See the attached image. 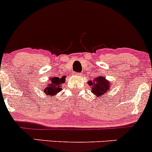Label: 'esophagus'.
Wrapping results in <instances>:
<instances>
[{
	"instance_id": "34e87169",
	"label": "esophagus",
	"mask_w": 152,
	"mask_h": 152,
	"mask_svg": "<svg viewBox=\"0 0 152 152\" xmlns=\"http://www.w3.org/2000/svg\"><path fill=\"white\" fill-rule=\"evenodd\" d=\"M75 75H77V76H80L81 75V73L77 72V73H75Z\"/></svg>"
}]
</instances>
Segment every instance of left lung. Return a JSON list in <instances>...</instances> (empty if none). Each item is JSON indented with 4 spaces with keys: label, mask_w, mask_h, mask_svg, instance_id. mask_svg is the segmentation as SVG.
Returning <instances> with one entry per match:
<instances>
[{
    "label": "left lung",
    "mask_w": 152,
    "mask_h": 152,
    "mask_svg": "<svg viewBox=\"0 0 152 152\" xmlns=\"http://www.w3.org/2000/svg\"><path fill=\"white\" fill-rule=\"evenodd\" d=\"M88 86L91 88V92L96 96L101 97L104 94H107V92L110 89L111 85L105 79V77L99 76L95 78L94 81H89Z\"/></svg>",
    "instance_id": "1"
}]
</instances>
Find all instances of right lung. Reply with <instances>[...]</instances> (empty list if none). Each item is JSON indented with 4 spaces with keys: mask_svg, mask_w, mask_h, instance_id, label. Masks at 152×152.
Segmentation results:
<instances>
[{
    "mask_svg": "<svg viewBox=\"0 0 152 152\" xmlns=\"http://www.w3.org/2000/svg\"><path fill=\"white\" fill-rule=\"evenodd\" d=\"M64 77H62L61 78L58 77H53L50 78L49 84H48V86H46V87L43 89L45 94L48 96H54L57 94L61 91V85L64 83Z\"/></svg>",
    "mask_w": 152,
    "mask_h": 152,
    "instance_id": "1",
    "label": "right lung"
}]
</instances>
